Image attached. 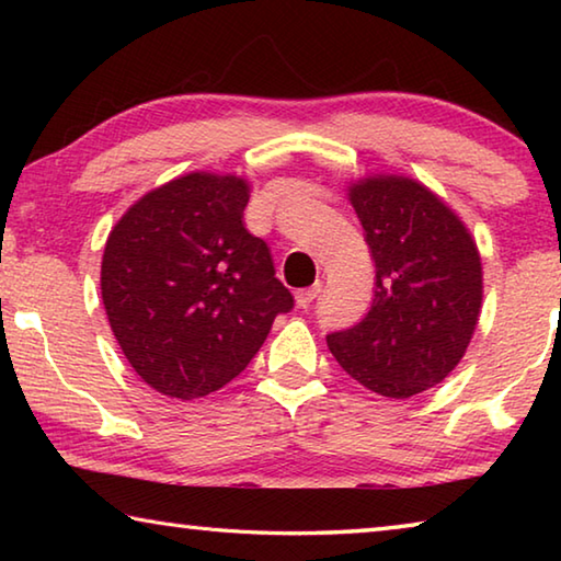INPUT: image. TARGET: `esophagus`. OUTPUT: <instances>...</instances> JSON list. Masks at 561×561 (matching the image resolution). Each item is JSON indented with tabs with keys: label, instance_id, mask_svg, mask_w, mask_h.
I'll return each mask as SVG.
<instances>
[{
	"label": "esophagus",
	"instance_id": "obj_1",
	"mask_svg": "<svg viewBox=\"0 0 561 561\" xmlns=\"http://www.w3.org/2000/svg\"><path fill=\"white\" fill-rule=\"evenodd\" d=\"M321 294V284L317 282L314 287H309V289H299L297 294H294V299H297V307L299 309H309L311 307V301H314L317 297Z\"/></svg>",
	"mask_w": 561,
	"mask_h": 561
}]
</instances>
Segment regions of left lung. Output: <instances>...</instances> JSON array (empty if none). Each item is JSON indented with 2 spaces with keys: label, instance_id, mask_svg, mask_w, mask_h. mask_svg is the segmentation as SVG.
I'll return each instance as SVG.
<instances>
[{
  "label": "left lung",
  "instance_id": "1",
  "mask_svg": "<svg viewBox=\"0 0 561 561\" xmlns=\"http://www.w3.org/2000/svg\"><path fill=\"white\" fill-rule=\"evenodd\" d=\"M376 264L368 314L327 336L339 366L386 398L438 386L468 348L482 304L478 244L448 205L413 178L348 187Z\"/></svg>",
  "mask_w": 561,
  "mask_h": 561
}]
</instances>
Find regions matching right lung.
Returning a JSON list of instances; mask_svg holds the SVG:
<instances>
[{"mask_svg": "<svg viewBox=\"0 0 561 561\" xmlns=\"http://www.w3.org/2000/svg\"><path fill=\"white\" fill-rule=\"evenodd\" d=\"M247 201L242 178L187 173L150 190L108 234L103 307L158 393L193 401L230 383L294 307L267 242L242 222Z\"/></svg>", "mask_w": 561, "mask_h": 561, "instance_id": "add662e5", "label": "right lung"}]
</instances>
